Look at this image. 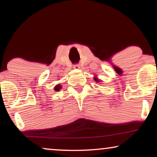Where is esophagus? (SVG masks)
I'll use <instances>...</instances> for the list:
<instances>
[{
	"label": "esophagus",
	"instance_id": "obj_1",
	"mask_svg": "<svg viewBox=\"0 0 157 157\" xmlns=\"http://www.w3.org/2000/svg\"><path fill=\"white\" fill-rule=\"evenodd\" d=\"M74 69H76V70L80 69V66H79L78 64H76V65L74 66Z\"/></svg>",
	"mask_w": 157,
	"mask_h": 157
}]
</instances>
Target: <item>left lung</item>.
I'll return each mask as SVG.
<instances>
[{
  "label": "left lung",
  "instance_id": "obj_1",
  "mask_svg": "<svg viewBox=\"0 0 157 157\" xmlns=\"http://www.w3.org/2000/svg\"><path fill=\"white\" fill-rule=\"evenodd\" d=\"M94 80H95L96 82H98V83L100 82V80H99V79H98L96 76L94 77Z\"/></svg>",
  "mask_w": 157,
  "mask_h": 157
}]
</instances>
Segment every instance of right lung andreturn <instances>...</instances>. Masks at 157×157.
<instances>
[{
	"label": "right lung",
	"mask_w": 157,
	"mask_h": 157,
	"mask_svg": "<svg viewBox=\"0 0 157 157\" xmlns=\"http://www.w3.org/2000/svg\"><path fill=\"white\" fill-rule=\"evenodd\" d=\"M61 89V86H60V85H56L54 87V90H55L56 91H60V89Z\"/></svg>",
	"instance_id": "1"
}]
</instances>
